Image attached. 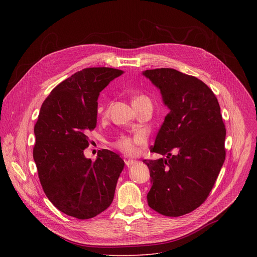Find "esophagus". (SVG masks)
Here are the masks:
<instances>
[{
  "mask_svg": "<svg viewBox=\"0 0 257 257\" xmlns=\"http://www.w3.org/2000/svg\"><path fill=\"white\" fill-rule=\"evenodd\" d=\"M125 163H126V166L129 168V167L133 166L136 163V161H134V160H127Z\"/></svg>",
  "mask_w": 257,
  "mask_h": 257,
  "instance_id": "34e87169",
  "label": "esophagus"
}]
</instances>
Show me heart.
<instances>
[{
	"label": "heart",
	"mask_w": 257,
	"mask_h": 257,
	"mask_svg": "<svg viewBox=\"0 0 257 257\" xmlns=\"http://www.w3.org/2000/svg\"><path fill=\"white\" fill-rule=\"evenodd\" d=\"M146 97L144 95H137L134 97V100H138L140 98ZM148 141V134L144 131H137L130 135L121 136L115 143V148L120 151L122 154L126 156H136L139 153V148Z\"/></svg>",
	"instance_id": "heart-1"
}]
</instances>
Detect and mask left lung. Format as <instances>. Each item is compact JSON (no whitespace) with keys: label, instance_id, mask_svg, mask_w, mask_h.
Segmentation results:
<instances>
[{"label":"left lung","instance_id":"obj_1","mask_svg":"<svg viewBox=\"0 0 257 257\" xmlns=\"http://www.w3.org/2000/svg\"><path fill=\"white\" fill-rule=\"evenodd\" d=\"M170 108L151 152L167 156L144 160L152 177L151 208L180 216L208 197L226 159V128L212 90L200 79L172 68L146 70ZM176 154L174 155L172 152Z\"/></svg>","mask_w":257,"mask_h":257}]
</instances>
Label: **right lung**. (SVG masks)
Returning <instances> with one entry per match:
<instances>
[{
    "mask_svg": "<svg viewBox=\"0 0 257 257\" xmlns=\"http://www.w3.org/2000/svg\"><path fill=\"white\" fill-rule=\"evenodd\" d=\"M122 74L107 67L82 69L59 83L42 104L33 160L47 197L67 215L91 218L114 199L124 161L102 150L91 162L83 152L96 126L99 92Z\"/></svg>",
    "mask_w": 257,
    "mask_h": 257,
    "instance_id": "1",
    "label": "right lung"
}]
</instances>
